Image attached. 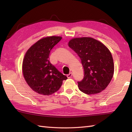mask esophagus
Returning a JSON list of instances; mask_svg holds the SVG:
<instances>
[{
  "instance_id": "obj_1",
  "label": "esophagus",
  "mask_w": 132,
  "mask_h": 132,
  "mask_svg": "<svg viewBox=\"0 0 132 132\" xmlns=\"http://www.w3.org/2000/svg\"><path fill=\"white\" fill-rule=\"evenodd\" d=\"M72 76V72H70V73L68 75H67V77H68V78H71Z\"/></svg>"
}]
</instances>
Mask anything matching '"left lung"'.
<instances>
[{"mask_svg": "<svg viewBox=\"0 0 132 132\" xmlns=\"http://www.w3.org/2000/svg\"><path fill=\"white\" fill-rule=\"evenodd\" d=\"M69 46L79 56L83 67V79L78 82L80 91L92 95L105 89L114 73L112 56L101 42L91 37L72 38Z\"/></svg>", "mask_w": 132, "mask_h": 132, "instance_id": "obj_1", "label": "left lung"}]
</instances>
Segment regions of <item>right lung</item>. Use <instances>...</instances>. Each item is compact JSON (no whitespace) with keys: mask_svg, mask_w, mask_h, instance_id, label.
I'll list each match as a JSON object with an SVG mask.
<instances>
[{"mask_svg":"<svg viewBox=\"0 0 132 132\" xmlns=\"http://www.w3.org/2000/svg\"><path fill=\"white\" fill-rule=\"evenodd\" d=\"M62 39L60 36L43 38L25 54L22 70L28 85L33 91L44 95L57 92L68 78L50 62V51Z\"/></svg>","mask_w":132,"mask_h":132,"instance_id":"1","label":"right lung"}]
</instances>
